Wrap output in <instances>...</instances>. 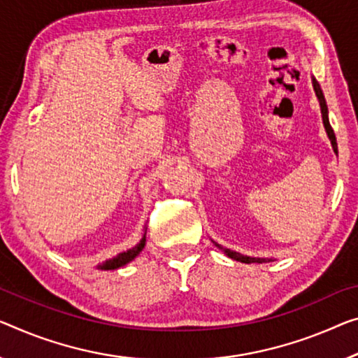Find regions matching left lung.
Wrapping results in <instances>:
<instances>
[{
  "label": "left lung",
  "mask_w": 358,
  "mask_h": 358,
  "mask_svg": "<svg viewBox=\"0 0 358 358\" xmlns=\"http://www.w3.org/2000/svg\"><path fill=\"white\" fill-rule=\"evenodd\" d=\"M312 86H313V91H315V96L318 99V103H320V112H322V120H323V126H325V131H327V136L329 142H331V147L334 153L338 155V144H336V136H334V131L331 128V124H329V118H328V106H327V101H325V96H323V91L320 85H318V81L313 78L312 76ZM214 245L217 246L219 250H221L225 256H229L230 259L234 261H238V262H245V264H251V262H257V264H262L264 259H261V257H252V256H245L241 255V252H236V251H232L229 248H224V246H221L219 243H216V241H213Z\"/></svg>",
  "instance_id": "1"
}]
</instances>
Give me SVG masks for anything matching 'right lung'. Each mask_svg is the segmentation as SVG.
I'll use <instances>...</instances> for the list:
<instances>
[{
  "label": "right lung",
  "instance_id": "add662e5",
  "mask_svg": "<svg viewBox=\"0 0 358 358\" xmlns=\"http://www.w3.org/2000/svg\"><path fill=\"white\" fill-rule=\"evenodd\" d=\"M145 235H147V230H145L144 236H142V238H141L139 243H137L136 246H133V248L126 250V251H123V252H120V255L112 257V259H107L106 262L99 264V266H97L99 271H115V268L123 267V266H126V264H128V262L136 259V257L141 255V251L144 250L145 241H147V240H145Z\"/></svg>",
  "mask_w": 358,
  "mask_h": 358
}]
</instances>
